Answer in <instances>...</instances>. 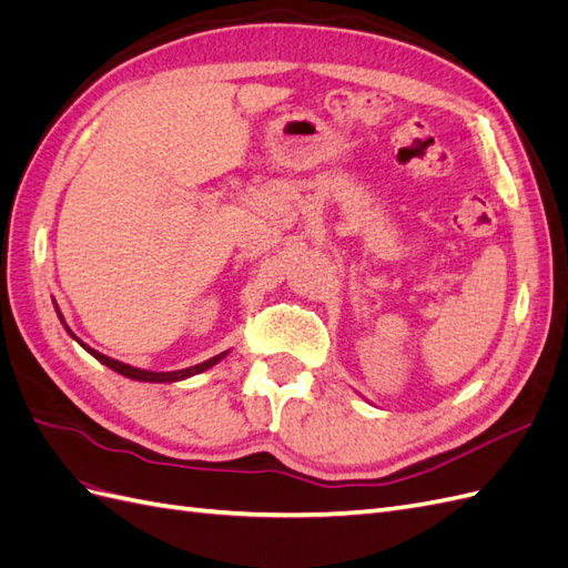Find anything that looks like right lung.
Segmentation results:
<instances>
[{
  "label": "right lung",
  "mask_w": 568,
  "mask_h": 568,
  "mask_svg": "<svg viewBox=\"0 0 568 568\" xmlns=\"http://www.w3.org/2000/svg\"><path fill=\"white\" fill-rule=\"evenodd\" d=\"M57 313H59V307H57ZM59 317H61V313H59ZM61 322H63V317H61ZM63 326H65V322H63ZM65 332L71 334V329H68V326H65ZM71 336L75 338V334H71ZM75 341H80V338H75ZM80 346H82L84 351H88L90 355H94L101 365H106V367H111L113 372L128 376V379H134V382H153V384H173V382L186 379V376L201 374V372H205V369H211L215 363H220V359L227 355V353H220V355H215V357H211V359H205V363H201V365L186 367V369H178V372H149V369H136V367H130V365H125V363H118V359H113V357H109V355H104V353H99V351H94V348H90V346H84L82 341H80Z\"/></svg>",
  "instance_id": "obj_1"
}]
</instances>
